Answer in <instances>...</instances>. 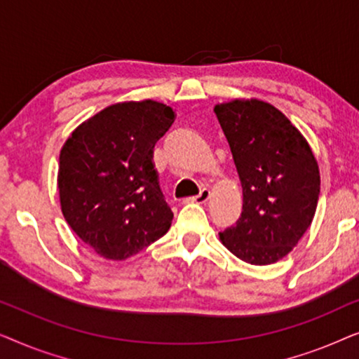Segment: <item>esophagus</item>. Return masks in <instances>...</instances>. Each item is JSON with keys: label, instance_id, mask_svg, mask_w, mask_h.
I'll use <instances>...</instances> for the list:
<instances>
[{"label": "esophagus", "instance_id": "1", "mask_svg": "<svg viewBox=\"0 0 359 359\" xmlns=\"http://www.w3.org/2000/svg\"><path fill=\"white\" fill-rule=\"evenodd\" d=\"M209 196H210V191L208 188H203L198 196H193V198H189L186 201H189V203H196V204H204V203H208Z\"/></svg>", "mask_w": 359, "mask_h": 359}]
</instances>
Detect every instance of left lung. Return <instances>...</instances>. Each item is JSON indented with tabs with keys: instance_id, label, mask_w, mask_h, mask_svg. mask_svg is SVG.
Masks as SVG:
<instances>
[{
	"instance_id": "1",
	"label": "left lung",
	"mask_w": 359,
	"mask_h": 359,
	"mask_svg": "<svg viewBox=\"0 0 359 359\" xmlns=\"http://www.w3.org/2000/svg\"><path fill=\"white\" fill-rule=\"evenodd\" d=\"M243 189L237 224L219 233L235 257L271 264L296 247L316 215L320 173L307 140L281 111L259 100L214 107Z\"/></svg>"
}]
</instances>
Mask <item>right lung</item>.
Segmentation results:
<instances>
[{"label": "right lung", "instance_id": "1", "mask_svg": "<svg viewBox=\"0 0 359 359\" xmlns=\"http://www.w3.org/2000/svg\"><path fill=\"white\" fill-rule=\"evenodd\" d=\"M175 117L154 100L117 102L78 126L62 147L63 217L100 257L121 262L168 232L173 212L160 189L154 149Z\"/></svg>", "mask_w": 359, "mask_h": 359}]
</instances>
